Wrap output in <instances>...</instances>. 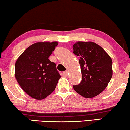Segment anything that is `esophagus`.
Masks as SVG:
<instances>
[{"label":"esophagus","instance_id":"1","mask_svg":"<svg viewBox=\"0 0 130 130\" xmlns=\"http://www.w3.org/2000/svg\"><path fill=\"white\" fill-rule=\"evenodd\" d=\"M67 74H68V72H64L63 73V75L64 76H65V77H67Z\"/></svg>","mask_w":130,"mask_h":130}]
</instances>
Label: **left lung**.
I'll use <instances>...</instances> for the list:
<instances>
[{"label":"left lung","instance_id":"left-lung-1","mask_svg":"<svg viewBox=\"0 0 130 130\" xmlns=\"http://www.w3.org/2000/svg\"><path fill=\"white\" fill-rule=\"evenodd\" d=\"M73 53L80 57L82 78L73 85L76 92L85 98H93L104 90L112 76V61L106 51L93 42H76Z\"/></svg>","mask_w":130,"mask_h":130}]
</instances>
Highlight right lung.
Masks as SVG:
<instances>
[{
	"instance_id": "right-lung-1",
	"label": "right lung",
	"mask_w": 130,
	"mask_h": 130,
	"mask_svg": "<svg viewBox=\"0 0 130 130\" xmlns=\"http://www.w3.org/2000/svg\"><path fill=\"white\" fill-rule=\"evenodd\" d=\"M57 42H37L27 48L15 63V77L24 92L36 99L54 91L61 76L48 57Z\"/></svg>"
}]
</instances>
